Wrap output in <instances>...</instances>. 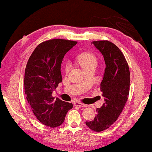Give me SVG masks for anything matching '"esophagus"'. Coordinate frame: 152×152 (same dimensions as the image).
Returning <instances> with one entry per match:
<instances>
[{"mask_svg":"<svg viewBox=\"0 0 152 152\" xmlns=\"http://www.w3.org/2000/svg\"><path fill=\"white\" fill-rule=\"evenodd\" d=\"M74 105L75 106H77V107H79L80 108H82V107H86L87 106L84 104L81 103V102H76L74 103Z\"/></svg>","mask_w":152,"mask_h":152,"instance_id":"1","label":"esophagus"}]
</instances>
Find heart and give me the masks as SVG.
<instances>
[{
  "instance_id": "1",
  "label": "heart",
  "mask_w": 152,
  "mask_h": 152,
  "mask_svg": "<svg viewBox=\"0 0 152 152\" xmlns=\"http://www.w3.org/2000/svg\"><path fill=\"white\" fill-rule=\"evenodd\" d=\"M77 61L81 66V67L83 68V70L92 66H96L97 62L96 57L91 53H81L77 57ZM66 69H68V65L66 66Z\"/></svg>"
}]
</instances>
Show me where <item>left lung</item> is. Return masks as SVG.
<instances>
[{"label": "left lung", "mask_w": 152, "mask_h": 152, "mask_svg": "<svg viewBox=\"0 0 152 152\" xmlns=\"http://www.w3.org/2000/svg\"><path fill=\"white\" fill-rule=\"evenodd\" d=\"M92 44L103 55L106 68L100 84L104 102L97 109V115L86 124L94 132L109 128L123 110L129 93L130 72L124 56L113 43L93 41Z\"/></svg>", "instance_id": "8db88e82"}]
</instances>
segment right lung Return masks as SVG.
<instances>
[{"label": "right lung", "instance_id": "right-lung-1", "mask_svg": "<svg viewBox=\"0 0 152 152\" xmlns=\"http://www.w3.org/2000/svg\"><path fill=\"white\" fill-rule=\"evenodd\" d=\"M77 42L52 39L41 43L29 58L25 72L26 99L36 118L44 125L62 124L72 104L53 97L61 82V65L64 56Z\"/></svg>", "mask_w": 152, "mask_h": 152}]
</instances>
